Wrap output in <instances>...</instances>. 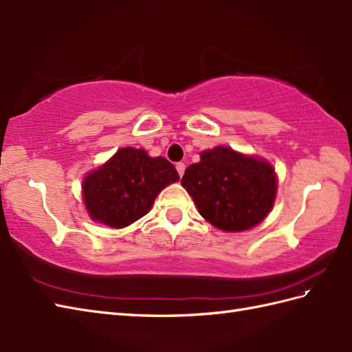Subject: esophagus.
<instances>
[{
	"instance_id": "obj_1",
	"label": "esophagus",
	"mask_w": 352,
	"mask_h": 352,
	"mask_svg": "<svg viewBox=\"0 0 352 352\" xmlns=\"http://www.w3.org/2000/svg\"><path fill=\"white\" fill-rule=\"evenodd\" d=\"M176 170H177V173H179V176H184V173H185V164L184 162H177L176 164Z\"/></svg>"
}]
</instances>
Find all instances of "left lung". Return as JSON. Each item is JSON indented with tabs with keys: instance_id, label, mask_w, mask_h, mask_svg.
I'll list each match as a JSON object with an SVG mask.
<instances>
[{
	"instance_id": "8db88e82",
	"label": "left lung",
	"mask_w": 352,
	"mask_h": 352,
	"mask_svg": "<svg viewBox=\"0 0 352 352\" xmlns=\"http://www.w3.org/2000/svg\"><path fill=\"white\" fill-rule=\"evenodd\" d=\"M200 158L185 170L182 185L205 220L226 232H241L268 215L277 181L267 161L224 146L205 151Z\"/></svg>"
}]
</instances>
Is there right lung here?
Instances as JSON below:
<instances>
[{
	"label": "right lung",
	"mask_w": 352,
	"mask_h": 352,
	"mask_svg": "<svg viewBox=\"0 0 352 352\" xmlns=\"http://www.w3.org/2000/svg\"><path fill=\"white\" fill-rule=\"evenodd\" d=\"M179 179L173 164L123 147L82 184L84 201L95 221L122 229L149 212L164 186Z\"/></svg>",
	"instance_id": "add662e5"
}]
</instances>
